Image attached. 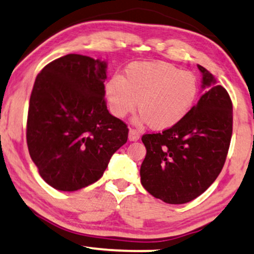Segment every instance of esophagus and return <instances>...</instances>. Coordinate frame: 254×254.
Returning a JSON list of instances; mask_svg holds the SVG:
<instances>
[{
  "label": "esophagus",
  "mask_w": 254,
  "mask_h": 254,
  "mask_svg": "<svg viewBox=\"0 0 254 254\" xmlns=\"http://www.w3.org/2000/svg\"><path fill=\"white\" fill-rule=\"evenodd\" d=\"M140 138V133L138 132L137 130L134 129H130L129 131V140H131V142H136V140H138Z\"/></svg>",
  "instance_id": "1"
}]
</instances>
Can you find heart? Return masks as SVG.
<instances>
[{"label": "heart", "instance_id": "obj_1", "mask_svg": "<svg viewBox=\"0 0 254 254\" xmlns=\"http://www.w3.org/2000/svg\"><path fill=\"white\" fill-rule=\"evenodd\" d=\"M105 96L115 116L123 118L136 109L139 122L156 130L178 124L193 107L198 82L193 73L165 62H134L123 78L114 76L105 84Z\"/></svg>", "mask_w": 254, "mask_h": 254}]
</instances>
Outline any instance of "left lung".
<instances>
[{"instance_id":"obj_1","label":"left lung","mask_w":254,"mask_h":254,"mask_svg":"<svg viewBox=\"0 0 254 254\" xmlns=\"http://www.w3.org/2000/svg\"><path fill=\"white\" fill-rule=\"evenodd\" d=\"M198 103L178 124L158 133L143 134L146 156L140 182L155 198L185 204L210 188L225 164L232 137L230 95L204 66Z\"/></svg>"}]
</instances>
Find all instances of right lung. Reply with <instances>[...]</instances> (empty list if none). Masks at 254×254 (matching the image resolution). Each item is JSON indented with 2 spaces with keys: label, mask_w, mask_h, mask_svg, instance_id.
<instances>
[{
  "label": "right lung",
  "mask_w": 254,
  "mask_h": 254,
  "mask_svg": "<svg viewBox=\"0 0 254 254\" xmlns=\"http://www.w3.org/2000/svg\"><path fill=\"white\" fill-rule=\"evenodd\" d=\"M107 63L69 54L47 64L35 79L27 144L40 176L54 189L76 191L103 176L129 129L109 114Z\"/></svg>",
  "instance_id": "obj_1"
}]
</instances>
